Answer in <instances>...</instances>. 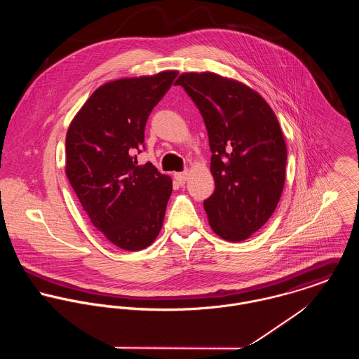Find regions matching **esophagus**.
<instances>
[{
    "mask_svg": "<svg viewBox=\"0 0 359 359\" xmlns=\"http://www.w3.org/2000/svg\"><path fill=\"white\" fill-rule=\"evenodd\" d=\"M174 178L178 181V184L184 185V184L187 182V180H188V172H187V171H182V172H175V174H174Z\"/></svg>",
    "mask_w": 359,
    "mask_h": 359,
    "instance_id": "obj_1",
    "label": "esophagus"
}]
</instances>
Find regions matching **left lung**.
I'll use <instances>...</instances> for the list:
<instances>
[{
    "mask_svg": "<svg viewBox=\"0 0 359 359\" xmlns=\"http://www.w3.org/2000/svg\"><path fill=\"white\" fill-rule=\"evenodd\" d=\"M198 106L208 134L212 195L203 202L212 231L229 242L257 232L279 203L286 144L279 121L256 91L214 73L175 81Z\"/></svg>",
    "mask_w": 359,
    "mask_h": 359,
    "instance_id": "1",
    "label": "left lung"
}]
</instances>
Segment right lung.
Masks as SVG:
<instances>
[{
	"label": "right lung",
	"instance_id": "right-lung-1",
	"mask_svg": "<svg viewBox=\"0 0 359 359\" xmlns=\"http://www.w3.org/2000/svg\"><path fill=\"white\" fill-rule=\"evenodd\" d=\"M177 72L110 81L73 118L66 175L94 226L114 246L137 252L158 235L172 185L152 163L138 165L145 126Z\"/></svg>",
	"mask_w": 359,
	"mask_h": 359
}]
</instances>
